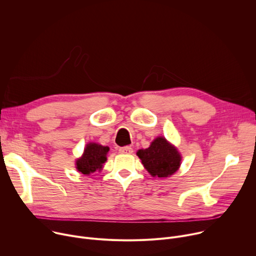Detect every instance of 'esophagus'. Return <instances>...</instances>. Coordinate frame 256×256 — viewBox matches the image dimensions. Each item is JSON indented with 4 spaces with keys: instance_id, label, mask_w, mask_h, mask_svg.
<instances>
[{
    "instance_id": "esophagus-1",
    "label": "esophagus",
    "mask_w": 256,
    "mask_h": 256,
    "mask_svg": "<svg viewBox=\"0 0 256 256\" xmlns=\"http://www.w3.org/2000/svg\"><path fill=\"white\" fill-rule=\"evenodd\" d=\"M120 154H131L133 152V150L131 146H123L119 148Z\"/></svg>"
}]
</instances>
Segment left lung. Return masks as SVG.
I'll return each instance as SVG.
<instances>
[{"mask_svg":"<svg viewBox=\"0 0 256 256\" xmlns=\"http://www.w3.org/2000/svg\"><path fill=\"white\" fill-rule=\"evenodd\" d=\"M137 156L148 172L156 177L164 178L173 175L180 166L181 156L164 137L154 139L146 150H140Z\"/></svg>","mask_w":256,"mask_h":256,"instance_id":"8db88e82","label":"left lung"}]
</instances>
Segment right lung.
Here are the masks:
<instances>
[{
	"label": "right lung",
	"instance_id": "add662e5",
	"mask_svg": "<svg viewBox=\"0 0 256 256\" xmlns=\"http://www.w3.org/2000/svg\"><path fill=\"white\" fill-rule=\"evenodd\" d=\"M108 146H102L98 144H88L84 150L83 156L77 160L76 168L84 175L94 173L96 170L102 168V164L106 160Z\"/></svg>",
	"mask_w": 256,
	"mask_h": 256
}]
</instances>
